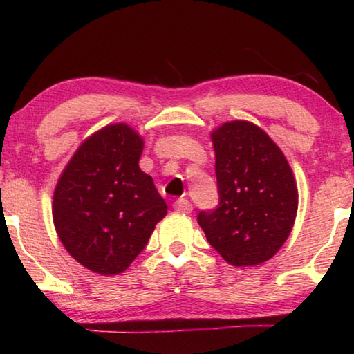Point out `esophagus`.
<instances>
[{
	"instance_id": "1",
	"label": "esophagus",
	"mask_w": 354,
	"mask_h": 354,
	"mask_svg": "<svg viewBox=\"0 0 354 354\" xmlns=\"http://www.w3.org/2000/svg\"><path fill=\"white\" fill-rule=\"evenodd\" d=\"M173 207H175V211L178 212H183V214H190L194 211V207H192V203L187 198H179L175 203H173Z\"/></svg>"
}]
</instances>
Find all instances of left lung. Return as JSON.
<instances>
[{"label":"left lung","instance_id":"1","mask_svg":"<svg viewBox=\"0 0 354 354\" xmlns=\"http://www.w3.org/2000/svg\"><path fill=\"white\" fill-rule=\"evenodd\" d=\"M220 203L198 214L207 242L234 267L278 253L297 217V183L286 156L256 124L234 120L212 131Z\"/></svg>","mask_w":354,"mask_h":354}]
</instances>
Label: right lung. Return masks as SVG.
Segmentation results:
<instances>
[{
	"label": "right lung",
	"mask_w": 354,
	"mask_h": 354,
	"mask_svg": "<svg viewBox=\"0 0 354 354\" xmlns=\"http://www.w3.org/2000/svg\"><path fill=\"white\" fill-rule=\"evenodd\" d=\"M143 139L127 123L107 124L71 156L53 195L65 250L88 270L112 277L145 248L167 205L143 173Z\"/></svg>",
	"instance_id": "obj_1"
}]
</instances>
